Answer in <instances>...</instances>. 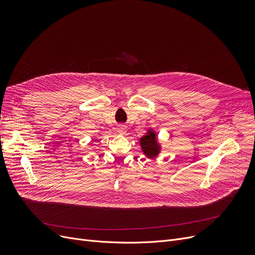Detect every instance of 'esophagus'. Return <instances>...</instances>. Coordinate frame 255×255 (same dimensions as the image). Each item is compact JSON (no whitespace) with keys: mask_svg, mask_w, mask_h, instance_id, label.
<instances>
[{"mask_svg":"<svg viewBox=\"0 0 255 255\" xmlns=\"http://www.w3.org/2000/svg\"><path fill=\"white\" fill-rule=\"evenodd\" d=\"M118 132L120 133V134H124V133L126 132V126L125 125L118 126Z\"/></svg>","mask_w":255,"mask_h":255,"instance_id":"1","label":"esophagus"}]
</instances>
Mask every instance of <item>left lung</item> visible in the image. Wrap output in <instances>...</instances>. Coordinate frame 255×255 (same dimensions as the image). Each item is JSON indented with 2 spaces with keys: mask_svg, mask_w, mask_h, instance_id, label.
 I'll use <instances>...</instances> for the list:
<instances>
[{
  "mask_svg": "<svg viewBox=\"0 0 255 255\" xmlns=\"http://www.w3.org/2000/svg\"><path fill=\"white\" fill-rule=\"evenodd\" d=\"M140 145L143 153L148 157H155L159 153V144L156 140V134L153 131H149L148 134L140 138Z\"/></svg>",
  "mask_w": 255,
  "mask_h": 255,
  "instance_id": "1",
  "label": "left lung"
}]
</instances>
